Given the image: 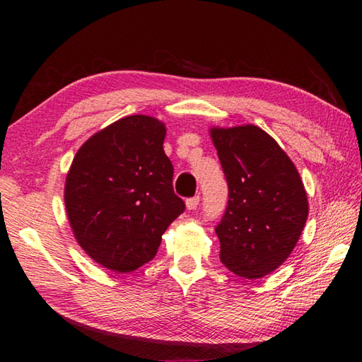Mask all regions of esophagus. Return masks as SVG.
Segmentation results:
<instances>
[{"label": "esophagus", "instance_id": "1", "mask_svg": "<svg viewBox=\"0 0 362 362\" xmlns=\"http://www.w3.org/2000/svg\"><path fill=\"white\" fill-rule=\"evenodd\" d=\"M199 204V196H193V198L187 199V209L188 211H194Z\"/></svg>", "mask_w": 362, "mask_h": 362}]
</instances>
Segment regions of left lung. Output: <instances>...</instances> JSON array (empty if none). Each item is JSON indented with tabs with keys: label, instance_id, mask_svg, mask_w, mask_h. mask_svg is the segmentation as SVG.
Listing matches in <instances>:
<instances>
[{
	"label": "left lung",
	"instance_id": "8db88e82",
	"mask_svg": "<svg viewBox=\"0 0 362 362\" xmlns=\"http://www.w3.org/2000/svg\"><path fill=\"white\" fill-rule=\"evenodd\" d=\"M228 183V206L216 233L231 273L259 279L283 265L308 217L303 182L291 158L254 124L212 127Z\"/></svg>",
	"mask_w": 362,
	"mask_h": 362
}]
</instances>
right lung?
I'll return each instance as SVG.
<instances>
[{"label":"right lung","mask_w":362,"mask_h":362,"mask_svg":"<svg viewBox=\"0 0 362 362\" xmlns=\"http://www.w3.org/2000/svg\"><path fill=\"white\" fill-rule=\"evenodd\" d=\"M166 126L132 115L86 140L65 180V207L90 259L131 273L156 255L163 233L185 211L164 153Z\"/></svg>","instance_id":"1"}]
</instances>
